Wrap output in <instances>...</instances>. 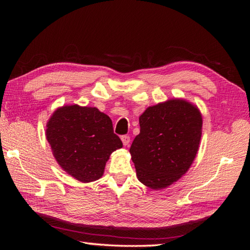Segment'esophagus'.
<instances>
[{"instance_id": "obj_1", "label": "esophagus", "mask_w": 250, "mask_h": 250, "mask_svg": "<svg viewBox=\"0 0 250 250\" xmlns=\"http://www.w3.org/2000/svg\"><path fill=\"white\" fill-rule=\"evenodd\" d=\"M121 141H122V144L125 146H129L130 144V136L129 135H122L121 136Z\"/></svg>"}]
</instances>
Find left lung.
I'll return each mask as SVG.
<instances>
[{"label":"left lung","instance_id":"left-lung-1","mask_svg":"<svg viewBox=\"0 0 250 250\" xmlns=\"http://www.w3.org/2000/svg\"><path fill=\"white\" fill-rule=\"evenodd\" d=\"M202 125L198 106L184 99L147 107L140 116V134L130 148L140 182L160 190L182 178L198 153Z\"/></svg>","mask_w":250,"mask_h":250}]
</instances>
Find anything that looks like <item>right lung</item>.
Here are the masks:
<instances>
[{"label":"right lung","instance_id":"1","mask_svg":"<svg viewBox=\"0 0 250 250\" xmlns=\"http://www.w3.org/2000/svg\"><path fill=\"white\" fill-rule=\"evenodd\" d=\"M46 139L61 168L81 183L102 177L110 155L122 147L107 115L77 104L63 105L52 113Z\"/></svg>","mask_w":250,"mask_h":250}]
</instances>
